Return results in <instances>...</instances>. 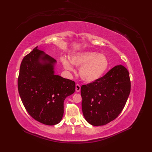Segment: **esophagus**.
Listing matches in <instances>:
<instances>
[{
    "label": "esophagus",
    "instance_id": "obj_1",
    "mask_svg": "<svg viewBox=\"0 0 152 152\" xmlns=\"http://www.w3.org/2000/svg\"><path fill=\"white\" fill-rule=\"evenodd\" d=\"M75 91L77 93H79V92L80 91V86L79 84H76L75 86Z\"/></svg>",
    "mask_w": 152,
    "mask_h": 152
}]
</instances>
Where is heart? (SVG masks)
<instances>
[{
    "mask_svg": "<svg viewBox=\"0 0 152 152\" xmlns=\"http://www.w3.org/2000/svg\"><path fill=\"white\" fill-rule=\"evenodd\" d=\"M70 61L66 58L62 59L63 65L66 70L73 71V65L80 67L79 75L82 80L92 83L102 78L109 66L107 57L103 54L93 51L79 52L72 54Z\"/></svg>",
    "mask_w": 152,
    "mask_h": 152,
    "instance_id": "1",
    "label": "heart"
}]
</instances>
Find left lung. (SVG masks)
Instances as JSON below:
<instances>
[{
  "instance_id": "left-lung-1",
  "label": "left lung",
  "mask_w": 152,
  "mask_h": 152,
  "mask_svg": "<svg viewBox=\"0 0 152 152\" xmlns=\"http://www.w3.org/2000/svg\"><path fill=\"white\" fill-rule=\"evenodd\" d=\"M131 91L129 73L119 65L99 80L81 87L82 109L86 121L103 126L121 113Z\"/></svg>"
}]
</instances>
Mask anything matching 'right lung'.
<instances>
[{
  "label": "right lung",
  "mask_w": 152,
  "mask_h": 152,
  "mask_svg": "<svg viewBox=\"0 0 152 152\" xmlns=\"http://www.w3.org/2000/svg\"><path fill=\"white\" fill-rule=\"evenodd\" d=\"M56 60L34 48L24 57L18 79L22 103L35 120L48 126L61 121L64 101L75 91L74 81L55 74Z\"/></svg>",
  "instance_id": "1"
}]
</instances>
